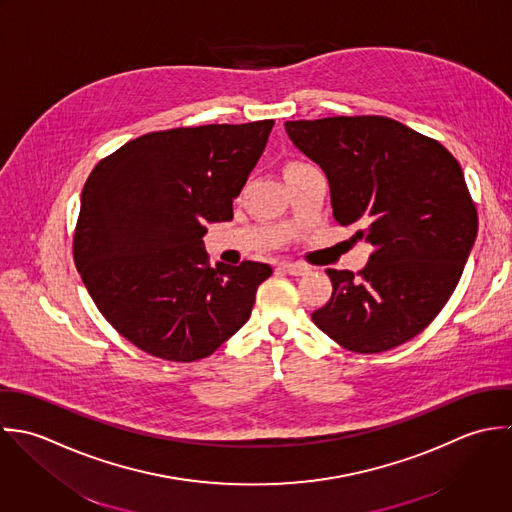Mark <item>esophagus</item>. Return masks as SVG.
Masks as SVG:
<instances>
[{
    "label": "esophagus",
    "mask_w": 512,
    "mask_h": 512,
    "mask_svg": "<svg viewBox=\"0 0 512 512\" xmlns=\"http://www.w3.org/2000/svg\"><path fill=\"white\" fill-rule=\"evenodd\" d=\"M280 268H282V270H286V272H288V274H292V276H304V274H308V272H310V268H308V266L298 264V262H280Z\"/></svg>",
    "instance_id": "esophagus-1"
}]
</instances>
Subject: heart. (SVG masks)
Wrapping results in <instances>:
<instances>
[{"mask_svg": "<svg viewBox=\"0 0 512 512\" xmlns=\"http://www.w3.org/2000/svg\"><path fill=\"white\" fill-rule=\"evenodd\" d=\"M292 167H298V163H296V165H290V167H288V169H292Z\"/></svg>", "mask_w": 512, "mask_h": 512, "instance_id": "1", "label": "heart"}]
</instances>
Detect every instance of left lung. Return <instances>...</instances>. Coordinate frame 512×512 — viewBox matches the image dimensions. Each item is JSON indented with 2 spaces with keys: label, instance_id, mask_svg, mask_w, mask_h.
Listing matches in <instances>:
<instances>
[{
  "label": "left lung",
  "instance_id": "obj_1",
  "mask_svg": "<svg viewBox=\"0 0 512 512\" xmlns=\"http://www.w3.org/2000/svg\"><path fill=\"white\" fill-rule=\"evenodd\" d=\"M292 143L330 182L334 218L373 246L353 276L332 270V298L312 314L341 347L379 353L413 340L455 292L479 218L457 159L393 119L286 121Z\"/></svg>",
  "mask_w": 512,
  "mask_h": 512
}]
</instances>
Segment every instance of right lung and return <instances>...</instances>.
<instances>
[{
  "mask_svg": "<svg viewBox=\"0 0 512 512\" xmlns=\"http://www.w3.org/2000/svg\"><path fill=\"white\" fill-rule=\"evenodd\" d=\"M274 121L147 133L103 159L81 192L73 258L105 320L169 361L214 353L250 318L260 262L208 264L206 224L232 220Z\"/></svg>",
  "mask_w": 512,
  "mask_h": 512,
  "instance_id": "1",
  "label": "right lung"
}]
</instances>
